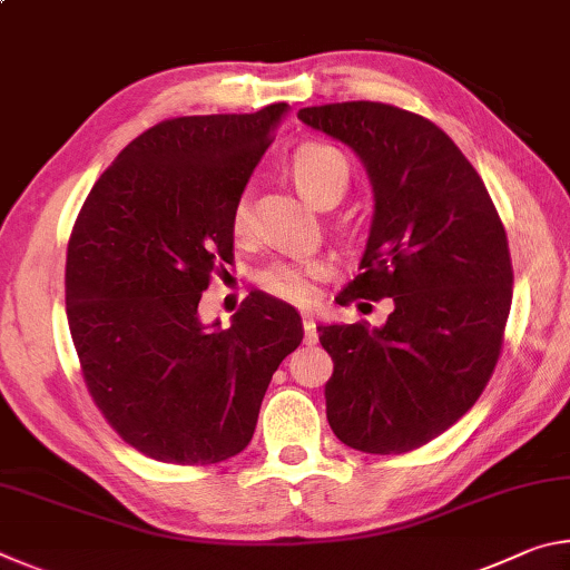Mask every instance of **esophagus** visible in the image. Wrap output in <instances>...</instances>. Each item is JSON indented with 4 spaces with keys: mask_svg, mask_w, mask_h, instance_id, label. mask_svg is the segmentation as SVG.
Segmentation results:
<instances>
[{
    "mask_svg": "<svg viewBox=\"0 0 570 570\" xmlns=\"http://www.w3.org/2000/svg\"><path fill=\"white\" fill-rule=\"evenodd\" d=\"M316 340H320V336H316V322L312 316H304V342L316 344Z\"/></svg>",
    "mask_w": 570,
    "mask_h": 570,
    "instance_id": "esophagus-1",
    "label": "esophagus"
}]
</instances>
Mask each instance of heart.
Returning a JSON list of instances; mask_svg holds the SVG:
<instances>
[{
  "mask_svg": "<svg viewBox=\"0 0 570 570\" xmlns=\"http://www.w3.org/2000/svg\"><path fill=\"white\" fill-rule=\"evenodd\" d=\"M292 176L296 180L298 190L312 200V204L322 206L326 198L342 193L350 186V160H346L340 148L330 146V142H306L298 148L292 158ZM230 228L236 236H244L248 228V200L240 196L234 206V216H230ZM326 276V266L322 262H278L264 268L258 274V284L266 294L274 298H282L288 304H312L316 296V282Z\"/></svg>",
  "mask_w": 570,
  "mask_h": 570,
  "instance_id": "b5f03b06",
  "label": "heart"
}]
</instances>
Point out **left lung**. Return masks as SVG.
I'll return each mask as SVG.
<instances>
[{
    "label": "left lung",
    "mask_w": 570,
    "mask_h": 570,
    "mask_svg": "<svg viewBox=\"0 0 570 570\" xmlns=\"http://www.w3.org/2000/svg\"><path fill=\"white\" fill-rule=\"evenodd\" d=\"M298 120L350 146L374 190L362 272L340 304L394 302L380 330L316 326L334 362L326 420L354 450H417L493 377L513 298L505 228L478 170L422 115L356 100L304 108Z\"/></svg>",
    "instance_id": "obj_1"
}]
</instances>
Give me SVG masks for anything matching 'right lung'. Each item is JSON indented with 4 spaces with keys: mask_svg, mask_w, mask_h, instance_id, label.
<instances>
[{
    "mask_svg": "<svg viewBox=\"0 0 570 570\" xmlns=\"http://www.w3.org/2000/svg\"><path fill=\"white\" fill-rule=\"evenodd\" d=\"M286 110L274 102L153 125L75 220L65 302L82 380L110 428L153 460L238 455L274 372L304 340L296 308L262 292L228 330L198 316L210 274L234 258L236 200Z\"/></svg>",
    "mask_w": 570,
    "mask_h": 570,
    "instance_id": "1",
    "label": "right lung"
}]
</instances>
